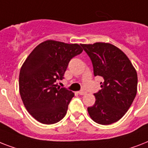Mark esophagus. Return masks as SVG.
Instances as JSON below:
<instances>
[{
    "instance_id": "34e87169",
    "label": "esophagus",
    "mask_w": 148,
    "mask_h": 148,
    "mask_svg": "<svg viewBox=\"0 0 148 148\" xmlns=\"http://www.w3.org/2000/svg\"><path fill=\"white\" fill-rule=\"evenodd\" d=\"M79 94L81 95H84L86 94V92L85 90H81L79 92Z\"/></svg>"
}]
</instances>
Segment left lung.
Segmentation results:
<instances>
[{"mask_svg": "<svg viewBox=\"0 0 148 148\" xmlns=\"http://www.w3.org/2000/svg\"><path fill=\"white\" fill-rule=\"evenodd\" d=\"M90 57L95 76H101V89L88 108L91 119L100 125L118 121L132 106L137 94L138 75L127 56L108 42L81 44Z\"/></svg>", "mask_w": 148, "mask_h": 148, "instance_id": "obj_1", "label": "left lung"}]
</instances>
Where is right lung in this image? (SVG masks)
<instances>
[{
  "label": "right lung",
  "mask_w": 148,
  "mask_h": 148,
  "mask_svg": "<svg viewBox=\"0 0 148 148\" xmlns=\"http://www.w3.org/2000/svg\"><path fill=\"white\" fill-rule=\"evenodd\" d=\"M83 49L77 43L48 40L36 46L21 66L19 90L27 112L39 122L51 125L62 120L74 96L59 87L70 60Z\"/></svg>",
  "instance_id": "add662e5"
}]
</instances>
